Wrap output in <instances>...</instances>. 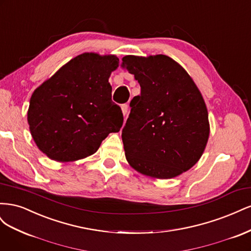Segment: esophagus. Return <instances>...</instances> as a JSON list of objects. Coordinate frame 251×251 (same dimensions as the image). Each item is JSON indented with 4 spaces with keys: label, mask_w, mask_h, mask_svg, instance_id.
Segmentation results:
<instances>
[{
    "label": "esophagus",
    "mask_w": 251,
    "mask_h": 251,
    "mask_svg": "<svg viewBox=\"0 0 251 251\" xmlns=\"http://www.w3.org/2000/svg\"><path fill=\"white\" fill-rule=\"evenodd\" d=\"M127 109H128L127 104H123V105H121V111H123V113H124V116H126Z\"/></svg>",
    "instance_id": "1"
}]
</instances>
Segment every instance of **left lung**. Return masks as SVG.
I'll list each match as a JSON object with an SVG mask.
<instances>
[{
  "label": "left lung",
  "mask_w": 251,
  "mask_h": 251,
  "mask_svg": "<svg viewBox=\"0 0 251 251\" xmlns=\"http://www.w3.org/2000/svg\"><path fill=\"white\" fill-rule=\"evenodd\" d=\"M123 67L141 88L121 134L127 162L153 178L179 176L199 161L208 140L201 92L183 68L163 54L126 55Z\"/></svg>",
  "instance_id": "8db88e82"
}]
</instances>
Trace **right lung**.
Listing matches in <instances>:
<instances>
[{
    "label": "right lung",
    "mask_w": 251,
    "mask_h": 251,
    "mask_svg": "<svg viewBox=\"0 0 251 251\" xmlns=\"http://www.w3.org/2000/svg\"><path fill=\"white\" fill-rule=\"evenodd\" d=\"M119 66L115 55L82 53L34 90L27 113L30 133L45 155L58 162L94 154L124 115L112 101L109 77Z\"/></svg>",
    "instance_id": "right-lung-1"
}]
</instances>
